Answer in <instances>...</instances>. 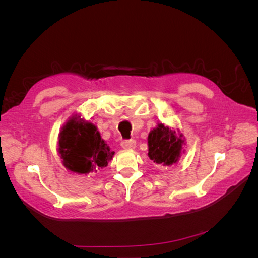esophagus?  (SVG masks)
Returning <instances> with one entry per match:
<instances>
[{"instance_id":"34e87169","label":"esophagus","mask_w":258,"mask_h":258,"mask_svg":"<svg viewBox=\"0 0 258 258\" xmlns=\"http://www.w3.org/2000/svg\"><path fill=\"white\" fill-rule=\"evenodd\" d=\"M120 145H121L122 148H124V150H134V148L137 145V142H136V140H134V139L123 140Z\"/></svg>"}]
</instances>
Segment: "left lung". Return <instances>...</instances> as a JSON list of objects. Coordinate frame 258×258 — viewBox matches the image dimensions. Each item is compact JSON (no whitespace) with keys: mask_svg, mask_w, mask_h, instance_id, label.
<instances>
[{"mask_svg":"<svg viewBox=\"0 0 258 258\" xmlns=\"http://www.w3.org/2000/svg\"><path fill=\"white\" fill-rule=\"evenodd\" d=\"M183 142L181 136L160 123L148 135V157L163 167L173 165L178 160Z\"/></svg>","mask_w":258,"mask_h":258,"instance_id":"1","label":"left lung"}]
</instances>
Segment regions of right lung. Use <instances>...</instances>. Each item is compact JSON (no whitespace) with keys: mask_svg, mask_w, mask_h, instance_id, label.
Returning <instances> with one entry per match:
<instances>
[{"mask_svg":"<svg viewBox=\"0 0 258 258\" xmlns=\"http://www.w3.org/2000/svg\"><path fill=\"white\" fill-rule=\"evenodd\" d=\"M59 153L69 170L85 174L106 167L114 155L101 139L96 126L80 117H73L62 128Z\"/></svg>","mask_w":258,"mask_h":258,"instance_id":"add662e5","label":"right lung"}]
</instances>
